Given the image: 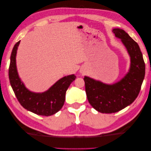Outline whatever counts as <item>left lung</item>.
I'll return each mask as SVG.
<instances>
[{"instance_id": "obj_1", "label": "left lung", "mask_w": 151, "mask_h": 151, "mask_svg": "<svg viewBox=\"0 0 151 151\" xmlns=\"http://www.w3.org/2000/svg\"><path fill=\"white\" fill-rule=\"evenodd\" d=\"M112 32L121 39L130 57L129 71L114 84H106L85 76L86 92L89 103L98 112L110 114L124 109L134 102L140 92L145 75V63L137 42L120 29Z\"/></svg>"}]
</instances>
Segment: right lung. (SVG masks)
<instances>
[{
    "label": "right lung",
    "instance_id": "add662e5",
    "mask_svg": "<svg viewBox=\"0 0 151 151\" xmlns=\"http://www.w3.org/2000/svg\"><path fill=\"white\" fill-rule=\"evenodd\" d=\"M20 41L14 45L11 55L9 77L17 100L26 110L41 116H51L58 112L64 104L65 93L76 76L72 74L58 80L47 91L34 93L24 86L19 78L16 65V55Z\"/></svg>",
    "mask_w": 151,
    "mask_h": 151
}]
</instances>
